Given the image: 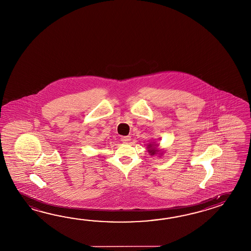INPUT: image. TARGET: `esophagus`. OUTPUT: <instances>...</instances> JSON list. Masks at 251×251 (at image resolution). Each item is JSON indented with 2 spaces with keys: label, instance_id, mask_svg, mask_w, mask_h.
<instances>
[{
  "label": "esophagus",
  "instance_id": "34e87169",
  "mask_svg": "<svg viewBox=\"0 0 251 251\" xmlns=\"http://www.w3.org/2000/svg\"><path fill=\"white\" fill-rule=\"evenodd\" d=\"M121 139H122V141L124 142V143H127V142H128V141L130 140V137H129V136H123V137L121 138Z\"/></svg>",
  "mask_w": 251,
  "mask_h": 251
}]
</instances>
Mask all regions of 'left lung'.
<instances>
[{"label": "left lung", "mask_w": 251, "mask_h": 251, "mask_svg": "<svg viewBox=\"0 0 251 251\" xmlns=\"http://www.w3.org/2000/svg\"><path fill=\"white\" fill-rule=\"evenodd\" d=\"M154 146H157V145H153V144H150L149 145V153H151V156H153V155H156V154H157V152H159V151H157L156 150V148L154 147Z\"/></svg>", "instance_id": "obj_1"}]
</instances>
